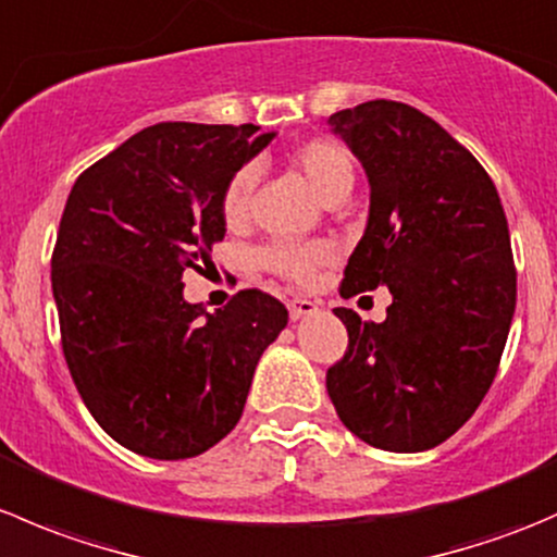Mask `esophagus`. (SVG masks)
Segmentation results:
<instances>
[{"mask_svg": "<svg viewBox=\"0 0 557 557\" xmlns=\"http://www.w3.org/2000/svg\"><path fill=\"white\" fill-rule=\"evenodd\" d=\"M314 310H318V305H314L312 299H305V296H294V299L288 301L290 320H301V318H307V314H312Z\"/></svg>", "mask_w": 557, "mask_h": 557, "instance_id": "obj_1", "label": "esophagus"}]
</instances>
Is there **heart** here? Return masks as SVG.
Returning a JSON list of instances; mask_svg holds the SVG:
<instances>
[{
	"label": "heart",
	"instance_id": "heart-1",
	"mask_svg": "<svg viewBox=\"0 0 557 557\" xmlns=\"http://www.w3.org/2000/svg\"><path fill=\"white\" fill-rule=\"evenodd\" d=\"M288 170L299 174L312 194L320 201L331 205L336 199H345L350 194L352 183H356V161L345 145L334 143V139H310V143L296 145L288 153ZM252 188H256V170L243 166L232 180H228L226 190L221 199V215L228 228H243L250 221V201ZM334 258V247L323 239L314 243H274L261 250V267L269 272L280 274L294 283H307L312 277L314 269L329 263Z\"/></svg>",
	"mask_w": 557,
	"mask_h": 557
}]
</instances>
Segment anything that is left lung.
<instances>
[{
  "instance_id": "1",
  "label": "left lung",
  "mask_w": 557,
  "mask_h": 557,
  "mask_svg": "<svg viewBox=\"0 0 557 557\" xmlns=\"http://www.w3.org/2000/svg\"><path fill=\"white\" fill-rule=\"evenodd\" d=\"M369 177V221L342 296L385 285L383 323L347 307V350L325 374L367 445L423 453L474 414L498 372L518 296L502 199L480 161L414 107L374 99L329 117Z\"/></svg>"
}]
</instances>
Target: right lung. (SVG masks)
I'll use <instances>...</instances> for the list:
<instances>
[{"label":"right lung","mask_w":557,"mask_h":557,"mask_svg":"<svg viewBox=\"0 0 557 557\" xmlns=\"http://www.w3.org/2000/svg\"><path fill=\"white\" fill-rule=\"evenodd\" d=\"M261 126L156 123L75 180L50 280L77 393L126 450L180 460L243 418L258 358L288 323L263 290L223 310L183 299L221 243L228 180L274 139Z\"/></svg>","instance_id":"right-lung-1"}]
</instances>
